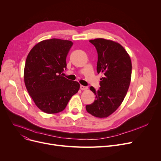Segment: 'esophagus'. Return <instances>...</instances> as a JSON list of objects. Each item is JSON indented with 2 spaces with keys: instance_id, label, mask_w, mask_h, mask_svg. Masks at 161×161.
Here are the masks:
<instances>
[{
  "instance_id": "34e87169",
  "label": "esophagus",
  "mask_w": 161,
  "mask_h": 161,
  "mask_svg": "<svg viewBox=\"0 0 161 161\" xmlns=\"http://www.w3.org/2000/svg\"><path fill=\"white\" fill-rule=\"evenodd\" d=\"M80 89H81V90H87L88 88H87V87H86V86H80Z\"/></svg>"
}]
</instances>
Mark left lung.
<instances>
[{"label": "left lung", "instance_id": "1", "mask_svg": "<svg viewBox=\"0 0 161 161\" xmlns=\"http://www.w3.org/2000/svg\"><path fill=\"white\" fill-rule=\"evenodd\" d=\"M89 42L97 49V70L103 77L98 90L90 87L96 99L86 106V110L96 117L104 118L115 112L123 103L130 83L132 63L126 51L116 42L104 38Z\"/></svg>", "mask_w": 161, "mask_h": 161}]
</instances>
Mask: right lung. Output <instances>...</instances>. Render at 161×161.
Here are the masks:
<instances>
[{"mask_svg":"<svg viewBox=\"0 0 161 161\" xmlns=\"http://www.w3.org/2000/svg\"><path fill=\"white\" fill-rule=\"evenodd\" d=\"M72 45L70 40H42L27 55L24 69L25 86L36 106L46 114L64 110L80 89L78 81L67 80L61 74L66 69V56Z\"/></svg>","mask_w":161,"mask_h":161,"instance_id":"obj_1","label":"right lung"}]
</instances>
